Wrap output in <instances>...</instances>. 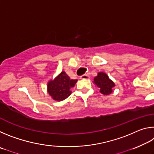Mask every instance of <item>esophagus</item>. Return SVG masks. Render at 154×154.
I'll return each instance as SVG.
<instances>
[{
  "mask_svg": "<svg viewBox=\"0 0 154 154\" xmlns=\"http://www.w3.org/2000/svg\"><path fill=\"white\" fill-rule=\"evenodd\" d=\"M80 79H90V76H89V75H83L80 77Z\"/></svg>",
  "mask_w": 154,
  "mask_h": 154,
  "instance_id": "obj_1",
  "label": "esophagus"
}]
</instances>
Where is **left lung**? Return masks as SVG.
<instances>
[{
  "instance_id": "left-lung-1",
  "label": "left lung",
  "mask_w": 154,
  "mask_h": 154,
  "mask_svg": "<svg viewBox=\"0 0 154 154\" xmlns=\"http://www.w3.org/2000/svg\"><path fill=\"white\" fill-rule=\"evenodd\" d=\"M94 82L100 88V92L103 94L108 95L113 92L112 88L115 86L114 83L105 72H99L98 76L94 79Z\"/></svg>"
}]
</instances>
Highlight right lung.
<instances>
[{"instance_id":"obj_1","label":"right lung","mask_w":154,"mask_h":154,"mask_svg":"<svg viewBox=\"0 0 154 154\" xmlns=\"http://www.w3.org/2000/svg\"><path fill=\"white\" fill-rule=\"evenodd\" d=\"M77 79H71L66 72L62 71L54 81L48 84V91L54 100L62 101L71 95V88L74 87Z\"/></svg>"}]
</instances>
